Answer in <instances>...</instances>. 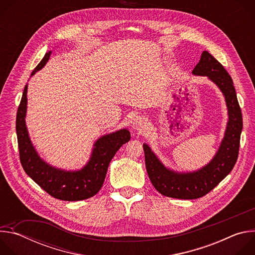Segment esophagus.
Wrapping results in <instances>:
<instances>
[{
    "mask_svg": "<svg viewBox=\"0 0 255 255\" xmlns=\"http://www.w3.org/2000/svg\"><path fill=\"white\" fill-rule=\"evenodd\" d=\"M133 126L137 130H142L145 126H146V120L142 116H137L133 120Z\"/></svg>",
    "mask_w": 255,
    "mask_h": 255,
    "instance_id": "obj_1",
    "label": "esophagus"
}]
</instances>
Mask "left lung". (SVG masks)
<instances>
[{
	"label": "left lung",
	"instance_id": "8db88e82",
	"mask_svg": "<svg viewBox=\"0 0 255 255\" xmlns=\"http://www.w3.org/2000/svg\"><path fill=\"white\" fill-rule=\"evenodd\" d=\"M193 74L206 76L225 96L229 121L221 146L212 161L192 173H176L163 166L146 144H143L145 165L153 187L161 195L184 200L201 198L211 192L233 169L239 153L242 113L233 81L224 66L208 51L202 53Z\"/></svg>",
	"mask_w": 255,
	"mask_h": 255
}]
</instances>
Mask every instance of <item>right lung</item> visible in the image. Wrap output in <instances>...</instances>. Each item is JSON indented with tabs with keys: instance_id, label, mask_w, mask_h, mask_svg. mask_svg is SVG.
<instances>
[{
	"instance_id": "obj_1",
	"label": "right lung",
	"mask_w": 255,
	"mask_h": 255,
	"mask_svg": "<svg viewBox=\"0 0 255 255\" xmlns=\"http://www.w3.org/2000/svg\"><path fill=\"white\" fill-rule=\"evenodd\" d=\"M50 51L46 53L39 64L32 71L41 69L47 62ZM27 106V85L18 107L16 117V132L19 156L25 172L51 197L62 201H81L95 196L102 188L108 166L123 144L131 136L123 129L101 137L96 143L88 164L79 171H64L45 163L35 151L28 136L25 115Z\"/></svg>"
}]
</instances>
